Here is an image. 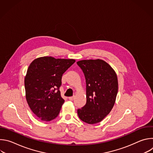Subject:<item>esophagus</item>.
<instances>
[{"instance_id":"1","label":"esophagus","mask_w":153,"mask_h":153,"mask_svg":"<svg viewBox=\"0 0 153 153\" xmlns=\"http://www.w3.org/2000/svg\"><path fill=\"white\" fill-rule=\"evenodd\" d=\"M69 100H73L74 99V96H72V97H70L69 98Z\"/></svg>"}]
</instances>
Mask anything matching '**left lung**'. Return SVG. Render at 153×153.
<instances>
[{"instance_id":"obj_1","label":"left lung","mask_w":153,"mask_h":153,"mask_svg":"<svg viewBox=\"0 0 153 153\" xmlns=\"http://www.w3.org/2000/svg\"><path fill=\"white\" fill-rule=\"evenodd\" d=\"M86 79V103L77 110L79 117L88 124L101 122L111 111L118 92L117 76L113 68L101 59L77 62Z\"/></svg>"}]
</instances>
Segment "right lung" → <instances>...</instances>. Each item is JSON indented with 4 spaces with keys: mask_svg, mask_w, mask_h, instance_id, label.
<instances>
[{
    "mask_svg": "<svg viewBox=\"0 0 153 153\" xmlns=\"http://www.w3.org/2000/svg\"><path fill=\"white\" fill-rule=\"evenodd\" d=\"M75 61L44 56L30 63L25 77L26 99L40 120L49 122L59 115L65 102L59 90L62 77Z\"/></svg>",
    "mask_w": 153,
    "mask_h": 153,
    "instance_id": "obj_1",
    "label": "right lung"
}]
</instances>
